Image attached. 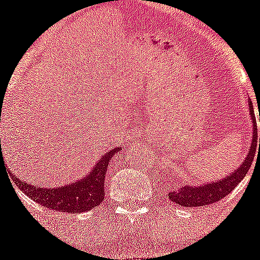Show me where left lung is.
<instances>
[{"instance_id":"obj_1","label":"left lung","mask_w":260,"mask_h":260,"mask_svg":"<svg viewBox=\"0 0 260 260\" xmlns=\"http://www.w3.org/2000/svg\"><path fill=\"white\" fill-rule=\"evenodd\" d=\"M250 117L252 122V139L250 142V150L242 162H240L236 169L231 174H226L224 178L215 181V182H207L203 185H187L183 183L180 189L169 192L168 198L180 204L183 207H201V206H210L215 202L220 201L224 197L236 189V186L243 180L249 169L251 168L252 160L255 152L260 150V138H258V130H256V119L254 116V108L250 104ZM260 119V117H259Z\"/></svg>"}]
</instances>
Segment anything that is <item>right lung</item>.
Segmentation results:
<instances>
[{
    "label": "right lung",
    "mask_w": 260,
    "mask_h": 260,
    "mask_svg": "<svg viewBox=\"0 0 260 260\" xmlns=\"http://www.w3.org/2000/svg\"><path fill=\"white\" fill-rule=\"evenodd\" d=\"M118 151L119 148L109 150L82 180L66 183L61 187L50 189L43 186L29 185L15 177H13V181L28 198L43 207L52 208L59 212H86L104 201L105 172L109 165V160Z\"/></svg>",
    "instance_id": "obj_1"
}]
</instances>
